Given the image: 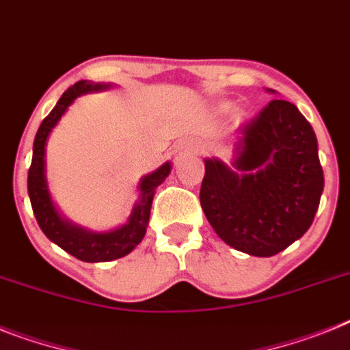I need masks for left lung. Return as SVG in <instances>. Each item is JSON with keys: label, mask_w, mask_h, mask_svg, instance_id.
Masks as SVG:
<instances>
[{"label": "left lung", "mask_w": 350, "mask_h": 350, "mask_svg": "<svg viewBox=\"0 0 350 350\" xmlns=\"http://www.w3.org/2000/svg\"><path fill=\"white\" fill-rule=\"evenodd\" d=\"M234 169L204 160L201 208L228 245L274 256L310 230L324 190L315 131L295 105L272 99L242 126Z\"/></svg>", "instance_id": "obj_1"}]
</instances>
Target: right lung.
<instances>
[{"mask_svg":"<svg viewBox=\"0 0 350 350\" xmlns=\"http://www.w3.org/2000/svg\"><path fill=\"white\" fill-rule=\"evenodd\" d=\"M107 89V85L90 83L87 80L76 81L72 87L62 94V98L55 105L49 116L42 120L39 126V131L33 140V158L28 170V196H30L33 215L39 222L42 233L48 237L51 242H55L58 247L72 254L81 261H111L117 258L126 256L128 252L133 251L140 242H142L146 228L149 222V213H151V202L154 196V189L161 181L165 180L170 172V163H163L152 174H148L140 181V199L135 204L131 211L128 224L122 228H117L110 233H90L87 230L76 228L62 219L53 206L51 198H49L48 185H46V174H44V165H46V140H48L49 131L55 128L64 111L67 110L70 103L78 96L87 92H96V90Z\"/></svg>","mask_w":350,"mask_h":350,"instance_id":"1","label":"right lung"}]
</instances>
